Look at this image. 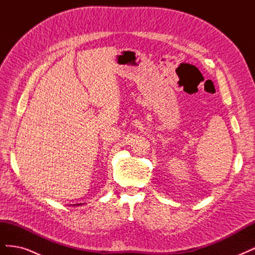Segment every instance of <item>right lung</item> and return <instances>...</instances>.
<instances>
[{"label":"right lung","instance_id":"right-lung-1","mask_svg":"<svg viewBox=\"0 0 255 255\" xmlns=\"http://www.w3.org/2000/svg\"><path fill=\"white\" fill-rule=\"evenodd\" d=\"M73 205H82V204H73Z\"/></svg>","mask_w":255,"mask_h":255}]
</instances>
